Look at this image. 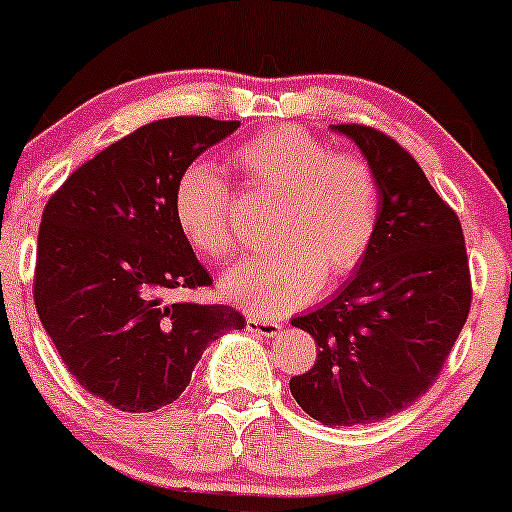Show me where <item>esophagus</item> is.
I'll list each match as a JSON object with an SVG mask.
<instances>
[{
    "label": "esophagus",
    "mask_w": 512,
    "mask_h": 512,
    "mask_svg": "<svg viewBox=\"0 0 512 512\" xmlns=\"http://www.w3.org/2000/svg\"><path fill=\"white\" fill-rule=\"evenodd\" d=\"M247 331L251 335H256V338H275V335H279V331H282V326L272 319H261L256 317V314H249Z\"/></svg>",
    "instance_id": "esophagus-1"
}]
</instances>
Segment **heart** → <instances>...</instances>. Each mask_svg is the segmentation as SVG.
Segmentation results:
<instances>
[{"label": "heart", "mask_w": 512, "mask_h": 512, "mask_svg": "<svg viewBox=\"0 0 512 512\" xmlns=\"http://www.w3.org/2000/svg\"><path fill=\"white\" fill-rule=\"evenodd\" d=\"M249 186L277 195L270 242L223 277V291L270 317L303 305L321 282L359 268L377 228L380 191L356 153H333L303 128H270L233 151ZM174 219L188 244L209 261L235 251L228 186L214 165L198 160L174 186Z\"/></svg>", "instance_id": "b5f03b06"}]
</instances>
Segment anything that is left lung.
Wrapping results in <instances>:
<instances>
[{
  "mask_svg": "<svg viewBox=\"0 0 512 512\" xmlns=\"http://www.w3.org/2000/svg\"><path fill=\"white\" fill-rule=\"evenodd\" d=\"M354 139L380 191L377 228L338 296L291 319L314 338L317 361L289 387L326 426L380 422L438 380L471 310V272L459 216L396 139L359 123Z\"/></svg>",
  "mask_w": 512,
  "mask_h": 512,
  "instance_id": "left-lung-1",
  "label": "left lung"
}]
</instances>
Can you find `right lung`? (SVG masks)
<instances>
[{
    "mask_svg": "<svg viewBox=\"0 0 512 512\" xmlns=\"http://www.w3.org/2000/svg\"><path fill=\"white\" fill-rule=\"evenodd\" d=\"M240 121L174 116L118 139L72 172L41 214L34 305L62 363L123 412L170 405L195 363L244 317L228 305L167 303L212 286L174 219L179 174Z\"/></svg>",
    "mask_w": 512,
    "mask_h": 512,
    "instance_id": "obj_1",
    "label": "right lung"
}]
</instances>
